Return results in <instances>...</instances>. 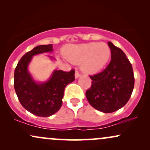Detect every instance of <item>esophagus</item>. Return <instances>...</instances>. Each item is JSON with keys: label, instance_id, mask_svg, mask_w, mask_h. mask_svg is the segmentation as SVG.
Masks as SVG:
<instances>
[{"label": "esophagus", "instance_id": "esophagus-1", "mask_svg": "<svg viewBox=\"0 0 150 150\" xmlns=\"http://www.w3.org/2000/svg\"><path fill=\"white\" fill-rule=\"evenodd\" d=\"M80 73H79V72L78 71H77V70H76V71H75V78H78V77H80Z\"/></svg>", "mask_w": 150, "mask_h": 150}]
</instances>
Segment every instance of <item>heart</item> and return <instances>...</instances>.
Segmentation results:
<instances>
[{"instance_id": "heart-1", "label": "heart", "mask_w": 150, "mask_h": 150, "mask_svg": "<svg viewBox=\"0 0 150 150\" xmlns=\"http://www.w3.org/2000/svg\"><path fill=\"white\" fill-rule=\"evenodd\" d=\"M65 58L74 64H81L86 73L94 74L99 72L106 65L111 56V49L104 43L91 42L71 44L65 48Z\"/></svg>"}]
</instances>
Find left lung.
Returning <instances> with one entry per match:
<instances>
[{"mask_svg": "<svg viewBox=\"0 0 150 150\" xmlns=\"http://www.w3.org/2000/svg\"><path fill=\"white\" fill-rule=\"evenodd\" d=\"M111 61L106 69L89 76L92 86L86 97L92 107L104 113H112L124 106L130 99L135 78L131 63L125 53L108 42Z\"/></svg>", "mask_w": 150, "mask_h": 150, "instance_id": "8db88e82", "label": "left lung"}]
</instances>
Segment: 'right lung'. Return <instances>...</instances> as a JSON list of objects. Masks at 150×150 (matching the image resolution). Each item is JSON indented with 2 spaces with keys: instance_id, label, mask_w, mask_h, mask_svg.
Listing matches in <instances>:
<instances>
[{
  "instance_id": "1",
  "label": "right lung",
  "mask_w": 150,
  "mask_h": 150,
  "mask_svg": "<svg viewBox=\"0 0 150 150\" xmlns=\"http://www.w3.org/2000/svg\"><path fill=\"white\" fill-rule=\"evenodd\" d=\"M52 44L40 45L25 53L15 70L14 87L19 101L26 110L37 116L49 117L61 107L65 87L75 80V70H55L47 81L37 82L28 71L34 56L52 52ZM51 59L52 56H49Z\"/></svg>"
}]
</instances>
